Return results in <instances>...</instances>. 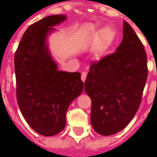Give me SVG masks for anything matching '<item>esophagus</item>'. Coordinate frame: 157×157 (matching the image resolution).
I'll list each match as a JSON object with an SVG mask.
<instances>
[{
	"instance_id": "34e87169",
	"label": "esophagus",
	"mask_w": 157,
	"mask_h": 157,
	"mask_svg": "<svg viewBox=\"0 0 157 157\" xmlns=\"http://www.w3.org/2000/svg\"><path fill=\"white\" fill-rule=\"evenodd\" d=\"M86 75H87L86 72H83V73H82V74H81V80H83V82H85V80H86Z\"/></svg>"
}]
</instances>
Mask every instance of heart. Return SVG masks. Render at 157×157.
<instances>
[{
  "label": "heart",
  "mask_w": 157,
  "mask_h": 157,
  "mask_svg": "<svg viewBox=\"0 0 157 157\" xmlns=\"http://www.w3.org/2000/svg\"><path fill=\"white\" fill-rule=\"evenodd\" d=\"M115 38V32L111 26H105L101 30L94 47V53L97 58L103 55L110 48Z\"/></svg>",
  "instance_id": "heart-1"
}]
</instances>
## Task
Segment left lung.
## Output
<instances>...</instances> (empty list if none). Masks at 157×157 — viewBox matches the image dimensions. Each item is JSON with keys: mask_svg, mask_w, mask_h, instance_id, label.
Segmentation results:
<instances>
[{"mask_svg": "<svg viewBox=\"0 0 157 157\" xmlns=\"http://www.w3.org/2000/svg\"><path fill=\"white\" fill-rule=\"evenodd\" d=\"M123 23L121 43L115 53L90 65L85 81L92 101V126L104 136L119 132L133 119L148 74L143 44L127 22Z\"/></svg>", "mask_w": 157, "mask_h": 157, "instance_id": "obj_1", "label": "left lung"}]
</instances>
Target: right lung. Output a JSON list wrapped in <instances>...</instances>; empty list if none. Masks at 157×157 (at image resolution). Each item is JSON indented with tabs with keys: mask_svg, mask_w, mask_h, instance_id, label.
I'll return each instance as SVG.
<instances>
[{
	"mask_svg": "<svg viewBox=\"0 0 157 157\" xmlns=\"http://www.w3.org/2000/svg\"><path fill=\"white\" fill-rule=\"evenodd\" d=\"M66 15L46 17L29 26L14 57L17 99L29 125L39 134L54 136L66 124L70 104L81 94L80 73L58 71L47 39Z\"/></svg>",
	"mask_w": 157,
	"mask_h": 157,
	"instance_id": "1",
	"label": "right lung"
}]
</instances>
